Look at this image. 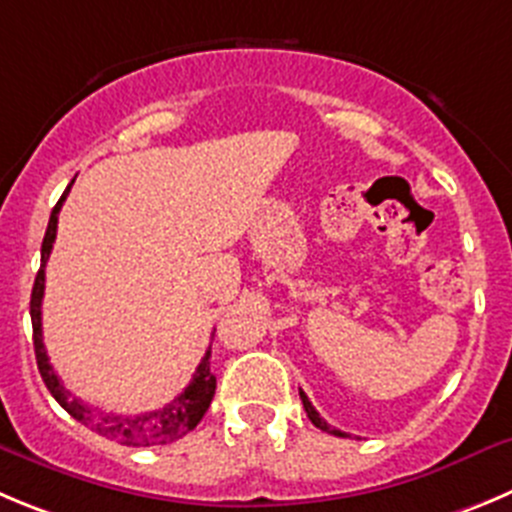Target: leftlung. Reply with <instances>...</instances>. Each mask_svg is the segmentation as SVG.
Wrapping results in <instances>:
<instances>
[{
	"mask_svg": "<svg viewBox=\"0 0 512 512\" xmlns=\"http://www.w3.org/2000/svg\"><path fill=\"white\" fill-rule=\"evenodd\" d=\"M300 399H303L305 414H308V419H310V422L315 424V427H318V429H323V432H328V434H336V437H348L346 432H341V429L331 427V424H328L326 419H321V414L315 412V407H313V404H310V399H308V396H305V391H300Z\"/></svg>",
	"mask_w": 512,
	"mask_h": 512,
	"instance_id": "left-lung-1",
	"label": "left lung"
}]
</instances>
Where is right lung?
Segmentation results:
<instances>
[{
    "instance_id": "add662e5",
    "label": "right lung",
    "mask_w": 512,
    "mask_h": 512,
    "mask_svg": "<svg viewBox=\"0 0 512 512\" xmlns=\"http://www.w3.org/2000/svg\"><path fill=\"white\" fill-rule=\"evenodd\" d=\"M73 186V181H70ZM70 186L65 189V194L60 197V202L55 204L50 214V222H47L45 240H42V262L40 270H37L35 288H32V300H30V315H32V341H35V356H37V369H40L42 381L50 389V394L55 396V401L60 404L65 412L73 419H78L80 424L90 427L93 432H98L100 437L116 439L118 444H126V447H156V444H169L174 439H181L184 434H189L191 429L202 422L204 412L212 404L214 389H217V376L209 369V356H212V348L204 353L202 364L194 371V379L191 384L176 396L171 404H166L164 409H156V412L138 414V417H121V414L113 412H95L88 404L78 399V396L70 394L62 381L57 379L55 369L50 366V358H47L45 343H42V295H45V265L47 257L52 252V242H55L57 234V214H60L62 202L68 197Z\"/></svg>"
}]
</instances>
